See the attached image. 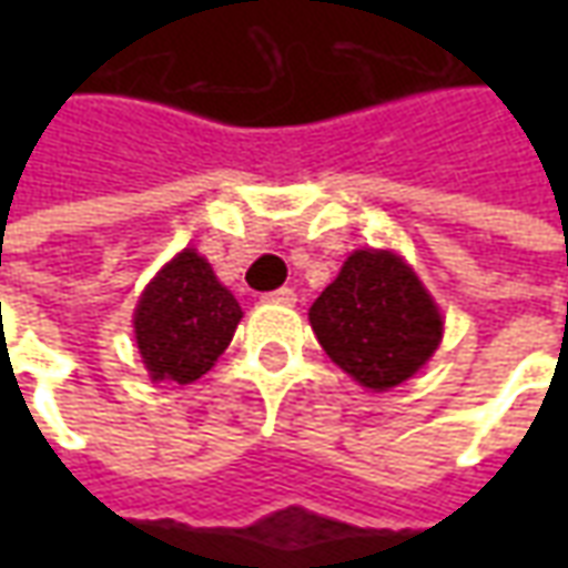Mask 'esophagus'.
Segmentation results:
<instances>
[{"mask_svg": "<svg viewBox=\"0 0 568 568\" xmlns=\"http://www.w3.org/2000/svg\"><path fill=\"white\" fill-rule=\"evenodd\" d=\"M267 301H276V304H295L297 295L295 288H288V285H283V288H276V292H271V295H264Z\"/></svg>", "mask_w": 568, "mask_h": 568, "instance_id": "1", "label": "esophagus"}]
</instances>
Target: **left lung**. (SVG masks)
<instances>
[{
	"label": "left lung",
	"mask_w": 568,
	"mask_h": 568,
	"mask_svg": "<svg viewBox=\"0 0 568 568\" xmlns=\"http://www.w3.org/2000/svg\"><path fill=\"white\" fill-rule=\"evenodd\" d=\"M322 349L368 389H393L438 349V307L393 252L358 248L310 307Z\"/></svg>",
	"instance_id": "8db88e82"
}]
</instances>
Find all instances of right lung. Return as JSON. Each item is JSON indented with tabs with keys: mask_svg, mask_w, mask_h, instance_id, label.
Masks as SVG:
<instances>
[{
	"mask_svg": "<svg viewBox=\"0 0 568 568\" xmlns=\"http://www.w3.org/2000/svg\"><path fill=\"white\" fill-rule=\"evenodd\" d=\"M243 310L194 248L179 252L136 307V344L151 381L191 383L222 356Z\"/></svg>",
	"mask_w": 568,
	"mask_h": 568,
	"instance_id": "right-lung-1",
	"label": "right lung"
}]
</instances>
